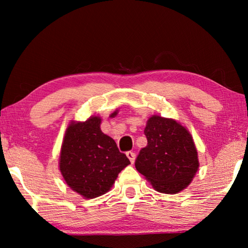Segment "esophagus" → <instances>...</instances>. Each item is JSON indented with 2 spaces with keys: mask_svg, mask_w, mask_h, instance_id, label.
I'll list each match as a JSON object with an SVG mask.
<instances>
[{
  "mask_svg": "<svg viewBox=\"0 0 248 248\" xmlns=\"http://www.w3.org/2000/svg\"><path fill=\"white\" fill-rule=\"evenodd\" d=\"M125 155H127V157L130 159V162L133 164L134 161H136V153H134L133 151H128V152L125 153Z\"/></svg>",
  "mask_w": 248,
  "mask_h": 248,
  "instance_id": "obj_1",
  "label": "esophagus"
}]
</instances>
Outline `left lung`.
<instances>
[{
  "label": "left lung",
  "instance_id": "obj_1",
  "mask_svg": "<svg viewBox=\"0 0 248 248\" xmlns=\"http://www.w3.org/2000/svg\"><path fill=\"white\" fill-rule=\"evenodd\" d=\"M148 145L141 149L136 169L162 194H177L198 170V153L188 130L174 119L152 116L144 129Z\"/></svg>",
  "mask_w": 248,
  "mask_h": 248
}]
</instances>
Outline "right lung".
Listing matches in <instances>:
<instances>
[{"instance_id":"add662e5","label":"right lung","mask_w":248,"mask_h":248,"mask_svg":"<svg viewBox=\"0 0 248 248\" xmlns=\"http://www.w3.org/2000/svg\"><path fill=\"white\" fill-rule=\"evenodd\" d=\"M100 123L97 116L83 123L72 121L61 146V174L71 189L86 199L106 194L120 171L130 164L114 139L102 132Z\"/></svg>"}]
</instances>
